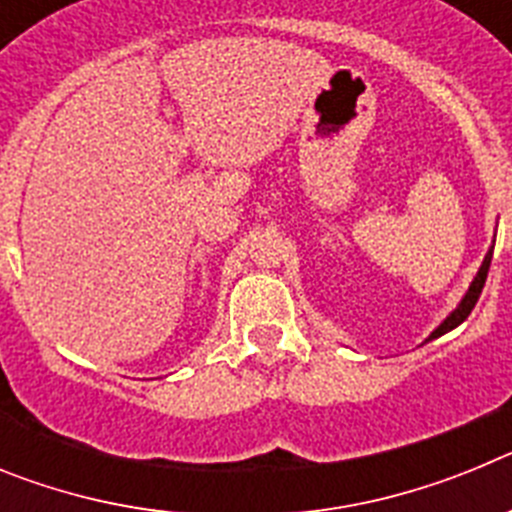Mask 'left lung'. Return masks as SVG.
Listing matches in <instances>:
<instances>
[{"label":"left lung","mask_w":512,"mask_h":512,"mask_svg":"<svg viewBox=\"0 0 512 512\" xmlns=\"http://www.w3.org/2000/svg\"><path fill=\"white\" fill-rule=\"evenodd\" d=\"M492 251H495V241H492L490 251L485 253V261H482V266H479L477 277L472 279V284H469V289H467V292H464V297H461L459 305H456L454 310H451L449 315H446V318H443V323L438 325V328L433 330L431 336L425 338V341H433V338L443 336V333H449V330H454L456 325H461V323H464V320L469 318V312L474 310V305H477L479 295H482V287H485V282H487V271H490Z\"/></svg>","instance_id":"8db88e82"}]
</instances>
